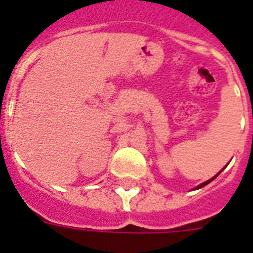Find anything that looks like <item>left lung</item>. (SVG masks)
Listing matches in <instances>:
<instances>
[{
    "mask_svg": "<svg viewBox=\"0 0 253 253\" xmlns=\"http://www.w3.org/2000/svg\"><path fill=\"white\" fill-rule=\"evenodd\" d=\"M223 169H220V171H219V172H218V173H216V175H215V176H213V177L210 178V180H208V181H205V182H203V184L198 185V186H196V187H195V189H194V190L202 189V187H204V186H205V185H208V184H209V182H211V181H213V180H214V178H215V177H216V176H218V175H219V173H220V172H222V171H223Z\"/></svg>",
    "mask_w": 253,
    "mask_h": 253,
    "instance_id": "obj_1",
    "label": "left lung"
}]
</instances>
